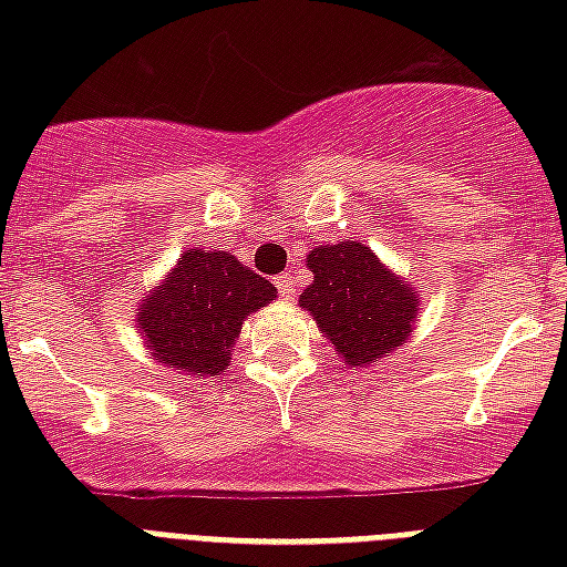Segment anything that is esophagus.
<instances>
[{"mask_svg": "<svg viewBox=\"0 0 567 567\" xmlns=\"http://www.w3.org/2000/svg\"><path fill=\"white\" fill-rule=\"evenodd\" d=\"M274 285L279 288V293H282L285 300H291L293 293H297V279H293L291 274H282V276H276Z\"/></svg>", "mask_w": 567, "mask_h": 567, "instance_id": "obj_1", "label": "esophagus"}]
</instances>
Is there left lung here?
I'll list each match as a JSON object with an SVG mask.
<instances>
[{"label": "left lung", "mask_w": 567, "mask_h": 567, "mask_svg": "<svg viewBox=\"0 0 567 567\" xmlns=\"http://www.w3.org/2000/svg\"><path fill=\"white\" fill-rule=\"evenodd\" d=\"M315 282L300 306L350 368L379 362L409 341L417 318V291L388 270L359 240L327 244L309 252Z\"/></svg>", "instance_id": "obj_1"}]
</instances>
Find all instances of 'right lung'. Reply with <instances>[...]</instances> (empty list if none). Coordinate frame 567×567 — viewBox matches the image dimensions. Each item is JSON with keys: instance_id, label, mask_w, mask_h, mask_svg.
<instances>
[{"instance_id": "add662e5", "label": "right lung", "mask_w": 567, "mask_h": 567, "mask_svg": "<svg viewBox=\"0 0 567 567\" xmlns=\"http://www.w3.org/2000/svg\"><path fill=\"white\" fill-rule=\"evenodd\" d=\"M276 297L265 276L229 252L185 249L137 309V329L164 368L188 377H220L247 315Z\"/></svg>"}]
</instances>
